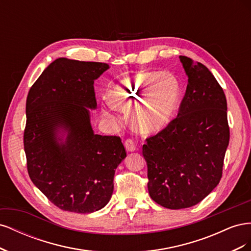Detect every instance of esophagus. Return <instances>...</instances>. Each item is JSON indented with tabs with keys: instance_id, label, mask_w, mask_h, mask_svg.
I'll return each instance as SVG.
<instances>
[{
	"instance_id": "1",
	"label": "esophagus",
	"mask_w": 251,
	"mask_h": 251,
	"mask_svg": "<svg viewBox=\"0 0 251 251\" xmlns=\"http://www.w3.org/2000/svg\"><path fill=\"white\" fill-rule=\"evenodd\" d=\"M125 148L127 151H134L136 150V144L132 139H126L125 141Z\"/></svg>"
}]
</instances>
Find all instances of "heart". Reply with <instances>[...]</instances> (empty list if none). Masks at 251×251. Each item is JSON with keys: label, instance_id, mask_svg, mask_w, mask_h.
Instances as JSON below:
<instances>
[{"label": "heart", "instance_id": "1", "mask_svg": "<svg viewBox=\"0 0 251 251\" xmlns=\"http://www.w3.org/2000/svg\"><path fill=\"white\" fill-rule=\"evenodd\" d=\"M181 89L177 77L169 72H137L113 85L107 94L109 103L127 110L136 103L131 115L136 131L149 135L170 125L180 103ZM110 116L108 112H104Z\"/></svg>", "mask_w": 251, "mask_h": 251}]
</instances>
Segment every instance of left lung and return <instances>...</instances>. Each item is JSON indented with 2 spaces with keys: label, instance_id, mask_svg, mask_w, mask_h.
Returning <instances> with one entry per match:
<instances>
[{
  "label": "left lung",
  "instance_id": "obj_1",
  "mask_svg": "<svg viewBox=\"0 0 251 251\" xmlns=\"http://www.w3.org/2000/svg\"><path fill=\"white\" fill-rule=\"evenodd\" d=\"M179 58L188 82L178 116L142 147L149 194L170 209L192 207L212 192L229 143L223 89L204 65Z\"/></svg>",
  "mask_w": 251,
  "mask_h": 251
}]
</instances>
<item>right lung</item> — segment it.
<instances>
[{"instance_id": "1", "label": "right lung", "mask_w": 251, "mask_h": 251, "mask_svg": "<svg viewBox=\"0 0 251 251\" xmlns=\"http://www.w3.org/2000/svg\"><path fill=\"white\" fill-rule=\"evenodd\" d=\"M108 64L59 57L43 71L26 101L24 149L29 177L58 208L91 214L111 199L126 157L117 136L95 134L94 80Z\"/></svg>"}]
</instances>
